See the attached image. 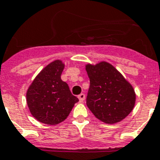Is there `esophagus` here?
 <instances>
[{"label":"esophagus","mask_w":160,"mask_h":160,"mask_svg":"<svg viewBox=\"0 0 160 160\" xmlns=\"http://www.w3.org/2000/svg\"><path fill=\"white\" fill-rule=\"evenodd\" d=\"M78 98H79V100H80V102H83L85 98V94L81 93L80 95H79V96H78Z\"/></svg>","instance_id":"34e87169"}]
</instances>
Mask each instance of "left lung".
I'll return each mask as SVG.
<instances>
[{
	"label": "left lung",
	"mask_w": 160,
	"mask_h": 160,
	"mask_svg": "<svg viewBox=\"0 0 160 160\" xmlns=\"http://www.w3.org/2000/svg\"><path fill=\"white\" fill-rule=\"evenodd\" d=\"M85 70L91 84L86 105L94 116L107 124L117 123L127 118L136 102L132 85L106 61L85 64Z\"/></svg>",
	"instance_id": "left-lung-1"
}]
</instances>
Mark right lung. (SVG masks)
<instances>
[{"instance_id":"add662e5","label":"right lung","mask_w":160,"mask_h":160,"mask_svg":"<svg viewBox=\"0 0 160 160\" xmlns=\"http://www.w3.org/2000/svg\"><path fill=\"white\" fill-rule=\"evenodd\" d=\"M64 64L60 59L51 62L38 73L26 93L27 104L35 119L48 125H57L69 115L79 99L69 85L61 80Z\"/></svg>"}]
</instances>
